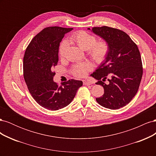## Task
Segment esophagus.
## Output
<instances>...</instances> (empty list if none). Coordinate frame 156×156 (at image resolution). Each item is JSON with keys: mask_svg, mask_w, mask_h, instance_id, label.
Instances as JSON below:
<instances>
[{"mask_svg": "<svg viewBox=\"0 0 156 156\" xmlns=\"http://www.w3.org/2000/svg\"><path fill=\"white\" fill-rule=\"evenodd\" d=\"M83 84H84V85H90V84H91L90 83L87 81H86V80H83Z\"/></svg>", "mask_w": 156, "mask_h": 156, "instance_id": "34e87169", "label": "esophagus"}]
</instances>
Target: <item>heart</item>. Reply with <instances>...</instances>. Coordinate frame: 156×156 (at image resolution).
Listing matches in <instances>:
<instances>
[{
	"label": "heart",
	"mask_w": 156,
	"mask_h": 156,
	"mask_svg": "<svg viewBox=\"0 0 156 156\" xmlns=\"http://www.w3.org/2000/svg\"><path fill=\"white\" fill-rule=\"evenodd\" d=\"M69 41L76 44L81 49L87 50L90 56L98 64L104 62L109 52V45L105 40L97 41L95 35L83 30L73 33L69 36ZM68 45L67 40H64L60 42L58 48V55L60 58H63L65 56ZM92 69L91 63L86 61L74 65L72 69V73L74 76L81 78L85 77Z\"/></svg>",
	"instance_id": "heart-1"
}]
</instances>
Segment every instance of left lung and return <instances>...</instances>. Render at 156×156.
<instances>
[{"label":"left lung","instance_id":"obj_1","mask_svg":"<svg viewBox=\"0 0 156 156\" xmlns=\"http://www.w3.org/2000/svg\"><path fill=\"white\" fill-rule=\"evenodd\" d=\"M91 30L109 45L106 59L91 74L98 80L97 84L104 88L103 95L96 100L105 108L119 109L128 104L138 91L143 76L139 50L131 37L121 30L106 26L93 27ZM107 78V83L102 82Z\"/></svg>","mask_w":156,"mask_h":156}]
</instances>
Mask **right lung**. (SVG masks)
<instances>
[{"instance_id": "obj_1", "label": "right lung", "mask_w": 156, "mask_h": 156, "mask_svg": "<svg viewBox=\"0 0 156 156\" xmlns=\"http://www.w3.org/2000/svg\"><path fill=\"white\" fill-rule=\"evenodd\" d=\"M72 28L46 27L36 35L23 57V75L29 92L40 105L56 111L72 101L83 82L71 79L58 86L53 69L58 61V48L65 34Z\"/></svg>"}]
</instances>
